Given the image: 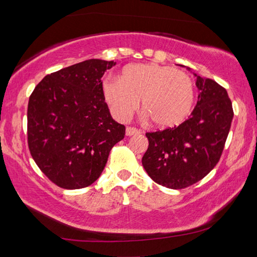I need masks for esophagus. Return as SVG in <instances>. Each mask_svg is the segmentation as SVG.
<instances>
[{"label": "esophagus", "mask_w": 257, "mask_h": 257, "mask_svg": "<svg viewBox=\"0 0 257 257\" xmlns=\"http://www.w3.org/2000/svg\"><path fill=\"white\" fill-rule=\"evenodd\" d=\"M138 134H141V130L135 127H127V129H125V135H127V136H134V135Z\"/></svg>", "instance_id": "34e87169"}]
</instances>
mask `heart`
<instances>
[{"instance_id": "1", "label": "heart", "mask_w": 257, "mask_h": 257, "mask_svg": "<svg viewBox=\"0 0 257 257\" xmlns=\"http://www.w3.org/2000/svg\"><path fill=\"white\" fill-rule=\"evenodd\" d=\"M104 99L115 119L127 121L139 106L161 128L179 125L194 107V81L186 72L158 63L130 64L120 78L102 82Z\"/></svg>"}]
</instances>
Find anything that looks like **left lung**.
Instances as JSON below:
<instances>
[{
    "label": "left lung",
    "mask_w": 257,
    "mask_h": 257,
    "mask_svg": "<svg viewBox=\"0 0 257 257\" xmlns=\"http://www.w3.org/2000/svg\"><path fill=\"white\" fill-rule=\"evenodd\" d=\"M198 101L189 119L173 128L146 133L143 167L156 184L182 189L202 180L219 162L233 118L225 88L197 75Z\"/></svg>",
    "instance_id": "1"
}]
</instances>
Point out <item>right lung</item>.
I'll return each instance as SVG.
<instances>
[{"instance_id": "obj_1", "label": "right lung", "mask_w": 257, "mask_h": 257, "mask_svg": "<svg viewBox=\"0 0 257 257\" xmlns=\"http://www.w3.org/2000/svg\"><path fill=\"white\" fill-rule=\"evenodd\" d=\"M114 61L90 59L47 75L35 87L27 111L28 147L56 186L80 189L101 176L125 127L112 119L102 77Z\"/></svg>"}]
</instances>
